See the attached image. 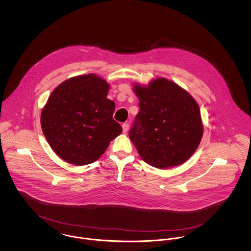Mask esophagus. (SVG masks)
Here are the masks:
<instances>
[{"instance_id": "obj_1", "label": "esophagus", "mask_w": 251, "mask_h": 251, "mask_svg": "<svg viewBox=\"0 0 251 251\" xmlns=\"http://www.w3.org/2000/svg\"><path fill=\"white\" fill-rule=\"evenodd\" d=\"M122 130H123V132H127L128 130H129V124L128 123H123Z\"/></svg>"}]
</instances>
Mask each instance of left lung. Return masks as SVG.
Segmentation results:
<instances>
[{
	"mask_svg": "<svg viewBox=\"0 0 251 251\" xmlns=\"http://www.w3.org/2000/svg\"><path fill=\"white\" fill-rule=\"evenodd\" d=\"M132 86L140 111L129 135L139 155L160 169L182 165L202 138L198 102L179 84L163 77Z\"/></svg>",
	"mask_w": 251,
	"mask_h": 251,
	"instance_id": "1",
	"label": "left lung"
}]
</instances>
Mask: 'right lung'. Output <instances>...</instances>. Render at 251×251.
I'll list each match as a JSON object with an SVG mask.
<instances>
[{"mask_svg":"<svg viewBox=\"0 0 251 251\" xmlns=\"http://www.w3.org/2000/svg\"><path fill=\"white\" fill-rule=\"evenodd\" d=\"M110 84L94 73L72 77L56 86L41 110L42 131L52 151L74 166L102 155L122 128L113 120Z\"/></svg>","mask_w":251,"mask_h":251,"instance_id":"1","label":"right lung"}]
</instances>
